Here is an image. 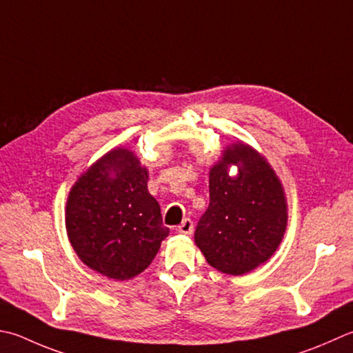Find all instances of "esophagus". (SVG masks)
I'll list each match as a JSON object with an SVG mask.
<instances>
[{
    "mask_svg": "<svg viewBox=\"0 0 353 353\" xmlns=\"http://www.w3.org/2000/svg\"><path fill=\"white\" fill-rule=\"evenodd\" d=\"M177 231L181 234H186V236H190L194 231V225H192V220L191 219H183V222L177 226Z\"/></svg>",
    "mask_w": 353,
    "mask_h": 353,
    "instance_id": "esophagus-1",
    "label": "esophagus"
}]
</instances>
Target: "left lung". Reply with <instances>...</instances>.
Returning a JSON list of instances; mask_svg holds the SVG:
<instances>
[{
  "instance_id": "obj_1",
  "label": "left lung",
  "mask_w": 353,
  "mask_h": 353,
  "mask_svg": "<svg viewBox=\"0 0 353 353\" xmlns=\"http://www.w3.org/2000/svg\"><path fill=\"white\" fill-rule=\"evenodd\" d=\"M237 164L239 174L229 176ZM288 223L283 186L271 165L245 143H234L210 172V206L194 240L217 271L241 275L271 257Z\"/></svg>"
}]
</instances>
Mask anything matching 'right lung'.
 Instances as JSON below:
<instances>
[{
  "instance_id": "obj_1",
  "label": "right lung",
  "mask_w": 353,
  "mask_h": 353,
  "mask_svg": "<svg viewBox=\"0 0 353 353\" xmlns=\"http://www.w3.org/2000/svg\"><path fill=\"white\" fill-rule=\"evenodd\" d=\"M147 182L148 171L133 151L117 148L92 165L68 194L65 226L73 250L108 279L141 274L170 234Z\"/></svg>"
}]
</instances>
